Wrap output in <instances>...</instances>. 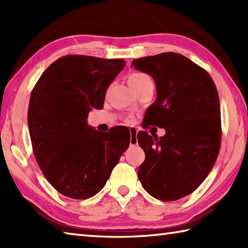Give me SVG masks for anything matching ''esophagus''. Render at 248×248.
Listing matches in <instances>:
<instances>
[{"label":"esophagus","instance_id":"34e87169","mask_svg":"<svg viewBox=\"0 0 248 248\" xmlns=\"http://www.w3.org/2000/svg\"><path fill=\"white\" fill-rule=\"evenodd\" d=\"M137 133L138 130L136 128H130V145H136L138 144V140H137Z\"/></svg>","mask_w":248,"mask_h":248}]
</instances>
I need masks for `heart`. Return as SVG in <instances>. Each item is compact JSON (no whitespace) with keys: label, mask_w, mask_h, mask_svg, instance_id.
<instances>
[{"label":"heart","mask_w":248,"mask_h":248,"mask_svg":"<svg viewBox=\"0 0 248 248\" xmlns=\"http://www.w3.org/2000/svg\"><path fill=\"white\" fill-rule=\"evenodd\" d=\"M149 78H150V77L149 75H146L145 73L134 72V73L129 75L128 82H129V85L131 86V89H133V87L140 85L142 82H144L145 79H149Z\"/></svg>","instance_id":"heart-1"}]
</instances>
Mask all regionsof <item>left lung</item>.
<instances>
[{"label": "left lung", "mask_w": 248, "mask_h": 248, "mask_svg": "<svg viewBox=\"0 0 248 248\" xmlns=\"http://www.w3.org/2000/svg\"><path fill=\"white\" fill-rule=\"evenodd\" d=\"M132 66L150 74L156 85L157 97L145 112L144 127L166 131L159 138L138 132L145 153L138 177L154 198H184L200 186L219 155L221 115L216 84L207 71L179 53L136 59Z\"/></svg>", "instance_id": "8db88e82"}]
</instances>
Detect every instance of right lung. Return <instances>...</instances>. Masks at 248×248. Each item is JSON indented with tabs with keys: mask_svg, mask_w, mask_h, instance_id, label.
Here are the masks:
<instances>
[{
	"mask_svg": "<svg viewBox=\"0 0 248 248\" xmlns=\"http://www.w3.org/2000/svg\"><path fill=\"white\" fill-rule=\"evenodd\" d=\"M124 64V59L69 54L50 64L31 91L33 155L51 186L69 198L87 199L102 190L130 144L125 127L102 133L86 120L92 109L103 108Z\"/></svg>",
	"mask_w": 248,
	"mask_h": 248,
	"instance_id": "obj_1",
	"label": "right lung"
}]
</instances>
